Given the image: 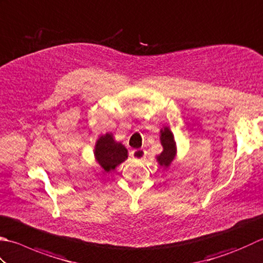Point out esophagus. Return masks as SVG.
Wrapping results in <instances>:
<instances>
[{"label":"esophagus","mask_w":263,"mask_h":263,"mask_svg":"<svg viewBox=\"0 0 263 263\" xmlns=\"http://www.w3.org/2000/svg\"><path fill=\"white\" fill-rule=\"evenodd\" d=\"M131 156L133 159H136V161H142V159L146 156L145 149H142V148L135 149V151H132Z\"/></svg>","instance_id":"esophagus-1"}]
</instances>
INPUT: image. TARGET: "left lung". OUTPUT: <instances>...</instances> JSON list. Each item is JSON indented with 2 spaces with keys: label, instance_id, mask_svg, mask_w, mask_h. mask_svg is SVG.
Here are the masks:
<instances>
[{
  "label": "left lung",
  "instance_id": "obj_1",
  "mask_svg": "<svg viewBox=\"0 0 263 263\" xmlns=\"http://www.w3.org/2000/svg\"><path fill=\"white\" fill-rule=\"evenodd\" d=\"M159 140L163 146V152L156 157L159 165L166 168L170 166V164L173 162L177 155V146L176 141H174L173 133L171 132L168 127H164L161 130V137Z\"/></svg>",
  "mask_w": 263,
  "mask_h": 263
}]
</instances>
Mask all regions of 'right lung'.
Listing matches in <instances>:
<instances>
[{
    "label": "right lung",
    "mask_w": 263,
    "mask_h": 263,
    "mask_svg": "<svg viewBox=\"0 0 263 263\" xmlns=\"http://www.w3.org/2000/svg\"><path fill=\"white\" fill-rule=\"evenodd\" d=\"M95 156L98 164L109 172L127 158V149L121 142L115 141L111 133H106L96 142Z\"/></svg>",
    "instance_id": "add662e5"
}]
</instances>
